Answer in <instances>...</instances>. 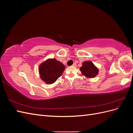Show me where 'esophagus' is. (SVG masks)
Returning a JSON list of instances; mask_svg holds the SVG:
<instances>
[{
  "instance_id": "34e87169",
  "label": "esophagus",
  "mask_w": 133,
  "mask_h": 133,
  "mask_svg": "<svg viewBox=\"0 0 133 133\" xmlns=\"http://www.w3.org/2000/svg\"><path fill=\"white\" fill-rule=\"evenodd\" d=\"M76 64H75V63L73 64V65H72V66H74V67H76Z\"/></svg>"
}]
</instances>
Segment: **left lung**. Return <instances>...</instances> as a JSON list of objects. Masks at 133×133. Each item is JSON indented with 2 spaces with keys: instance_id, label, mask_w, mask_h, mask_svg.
<instances>
[{
  "instance_id": "left-lung-1",
  "label": "left lung",
  "mask_w": 133,
  "mask_h": 133,
  "mask_svg": "<svg viewBox=\"0 0 133 133\" xmlns=\"http://www.w3.org/2000/svg\"><path fill=\"white\" fill-rule=\"evenodd\" d=\"M80 71L83 75L88 78H95L99 73L98 68L90 60L83 63L82 66L80 68Z\"/></svg>"
}]
</instances>
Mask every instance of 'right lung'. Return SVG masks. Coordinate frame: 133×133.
<instances>
[{
	"label": "right lung",
	"mask_w": 133,
	"mask_h": 133,
	"mask_svg": "<svg viewBox=\"0 0 133 133\" xmlns=\"http://www.w3.org/2000/svg\"><path fill=\"white\" fill-rule=\"evenodd\" d=\"M65 69V65L57 59H48L39 66L40 77L46 84H51L62 75Z\"/></svg>",
	"instance_id": "obj_1"
}]
</instances>
